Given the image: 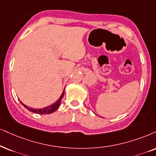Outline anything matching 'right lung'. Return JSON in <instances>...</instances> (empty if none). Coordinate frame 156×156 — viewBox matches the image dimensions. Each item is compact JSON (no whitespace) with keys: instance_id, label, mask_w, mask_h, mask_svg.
I'll return each mask as SVG.
<instances>
[{"instance_id":"right-lung-1","label":"right lung","mask_w":156,"mask_h":156,"mask_svg":"<svg viewBox=\"0 0 156 156\" xmlns=\"http://www.w3.org/2000/svg\"><path fill=\"white\" fill-rule=\"evenodd\" d=\"M64 94H65V89L63 90V91H62V94H61V96H60V98L58 99V101L55 102V103H53L52 104H51V105L47 106V107L42 108V109H34V108L29 107V106L24 105V104H23L21 101V103L23 106H24L26 109H27L29 111H30L31 112H34V113L39 114H49L53 113V112H55L58 109L59 106H60V104L61 100H62V98H63L64 96Z\"/></svg>"}]
</instances>
